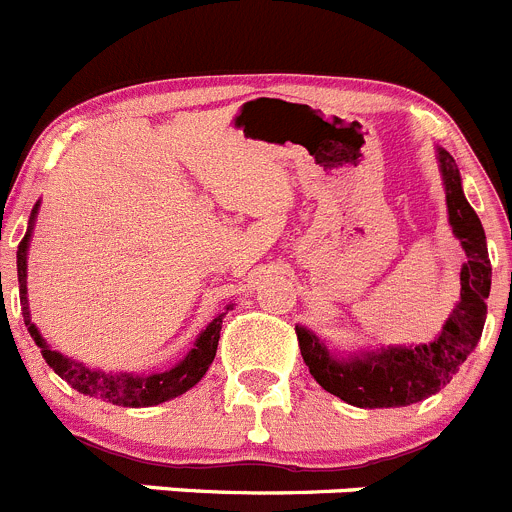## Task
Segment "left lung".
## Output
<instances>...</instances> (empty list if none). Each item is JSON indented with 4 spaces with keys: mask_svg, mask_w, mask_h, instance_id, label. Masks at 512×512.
Here are the masks:
<instances>
[{
    "mask_svg": "<svg viewBox=\"0 0 512 512\" xmlns=\"http://www.w3.org/2000/svg\"><path fill=\"white\" fill-rule=\"evenodd\" d=\"M439 170L444 178L446 209L454 237L462 242L467 262L462 265V290L434 342L416 347H382L372 352L336 357L319 336L296 326L298 347L313 380L326 393L357 408H400L439 393L457 375L464 359L480 342L487 316L492 265L480 216L464 199L462 176L444 147H439Z\"/></svg>",
    "mask_w": 512,
    "mask_h": 512,
    "instance_id": "left-lung-1",
    "label": "left lung"
}]
</instances>
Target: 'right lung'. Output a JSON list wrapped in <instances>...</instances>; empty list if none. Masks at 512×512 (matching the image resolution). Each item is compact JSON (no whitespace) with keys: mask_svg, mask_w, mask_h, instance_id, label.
<instances>
[{"mask_svg":"<svg viewBox=\"0 0 512 512\" xmlns=\"http://www.w3.org/2000/svg\"><path fill=\"white\" fill-rule=\"evenodd\" d=\"M38 206L32 209L30 214V227L27 234L22 237L20 247H17V278H20V303H22V316H25V326L30 331V336L35 339V344L40 347V354L45 357L50 367L55 370V375L63 377V380L71 385L78 393L91 395V398L107 400V403L124 405V408H147V405L165 403L170 398H178L186 390H191L201 377L206 375L209 365L216 357V344H219V331H222V319L224 313H219L209 326L199 334L196 344H193L191 352L178 362L176 367H170L165 372H153V375H130V372H101L84 367L76 359L63 357L61 352H55L45 344V339L40 336L38 326L30 321V306H27V247H30V234L32 224H35V216H38ZM232 306H227V311Z\"/></svg>","mask_w":512,"mask_h":512,"instance_id":"right-lung-1","label":"right lung"}]
</instances>
